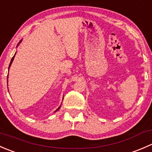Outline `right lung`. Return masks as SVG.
I'll list each match as a JSON object with an SVG mask.
<instances>
[{
	"label": "right lung",
	"mask_w": 152,
	"mask_h": 152,
	"mask_svg": "<svg viewBox=\"0 0 152 152\" xmlns=\"http://www.w3.org/2000/svg\"><path fill=\"white\" fill-rule=\"evenodd\" d=\"M20 42H21V41H20ZM15 55H14V56H13V57H12V60H11V62H10V66H9V69H10V66H11V64H12V61H13V59H14V57H15ZM7 80H8V76H7ZM7 83H8V82H7ZM59 108H60V107H59V108H58V109H57V110H56V111H57V110H59Z\"/></svg>",
	"instance_id": "1"
}]
</instances>
